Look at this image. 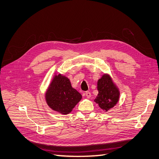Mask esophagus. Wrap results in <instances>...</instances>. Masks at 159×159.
<instances>
[{
  "instance_id": "obj_1",
  "label": "esophagus",
  "mask_w": 159,
  "mask_h": 159,
  "mask_svg": "<svg viewBox=\"0 0 159 159\" xmlns=\"http://www.w3.org/2000/svg\"><path fill=\"white\" fill-rule=\"evenodd\" d=\"M85 95L86 97H87V98H89L91 97V94L89 92H85Z\"/></svg>"
}]
</instances>
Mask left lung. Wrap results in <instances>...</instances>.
<instances>
[{
    "instance_id": "obj_1",
    "label": "left lung",
    "mask_w": 159,
    "mask_h": 159,
    "mask_svg": "<svg viewBox=\"0 0 159 159\" xmlns=\"http://www.w3.org/2000/svg\"><path fill=\"white\" fill-rule=\"evenodd\" d=\"M98 96L94 102L105 112L116 106L119 100L120 91L108 74H104L97 81Z\"/></svg>"
}]
</instances>
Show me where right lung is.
<instances>
[{
    "label": "right lung",
    "instance_id": "1",
    "mask_svg": "<svg viewBox=\"0 0 159 159\" xmlns=\"http://www.w3.org/2000/svg\"><path fill=\"white\" fill-rule=\"evenodd\" d=\"M82 98L81 94L72 87L66 76L55 74L45 93L48 106L62 115L70 113Z\"/></svg>",
    "mask_w": 159,
    "mask_h": 159
}]
</instances>
